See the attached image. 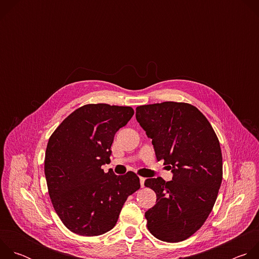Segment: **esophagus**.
I'll list each match as a JSON object with an SVG mask.
<instances>
[{
    "label": "esophagus",
    "instance_id": "1",
    "mask_svg": "<svg viewBox=\"0 0 259 259\" xmlns=\"http://www.w3.org/2000/svg\"><path fill=\"white\" fill-rule=\"evenodd\" d=\"M139 180H140V186H141V188H143V187H144L145 178H144V177H139Z\"/></svg>",
    "mask_w": 259,
    "mask_h": 259
}]
</instances>
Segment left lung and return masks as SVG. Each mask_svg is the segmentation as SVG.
Listing matches in <instances>:
<instances>
[{
	"label": "left lung",
	"instance_id": "8db88e82",
	"mask_svg": "<svg viewBox=\"0 0 259 259\" xmlns=\"http://www.w3.org/2000/svg\"><path fill=\"white\" fill-rule=\"evenodd\" d=\"M136 120L152 139L157 160H164L172 180L149 178L157 195L145 212L157 239L176 243L194 235L206 221L223 180V155L206 117L189 103L165 101L136 107Z\"/></svg>",
	"mask_w": 259,
	"mask_h": 259
}]
</instances>
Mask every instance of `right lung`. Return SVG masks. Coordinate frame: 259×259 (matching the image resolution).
Wrapping results in <instances>:
<instances>
[{"label":"right lung","mask_w":259,"mask_h":259,"mask_svg":"<svg viewBox=\"0 0 259 259\" xmlns=\"http://www.w3.org/2000/svg\"><path fill=\"white\" fill-rule=\"evenodd\" d=\"M133 115L130 106L86 104L50 136L44 167L48 192L70 232L93 237L110 231L127 198L139 190L134 172L116 175L101 168L110 161L115 134Z\"/></svg>","instance_id":"obj_1"}]
</instances>
